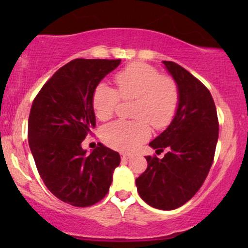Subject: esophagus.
Returning a JSON list of instances; mask_svg holds the SVG:
<instances>
[{
    "label": "esophagus",
    "instance_id": "1",
    "mask_svg": "<svg viewBox=\"0 0 248 248\" xmlns=\"http://www.w3.org/2000/svg\"><path fill=\"white\" fill-rule=\"evenodd\" d=\"M132 155L128 154H122V160H127V159H130Z\"/></svg>",
    "mask_w": 248,
    "mask_h": 248
}]
</instances>
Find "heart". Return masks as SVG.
I'll list each match as a JSON object with an SVG mask.
<instances>
[{"instance_id": "heart-1", "label": "heart", "mask_w": 248, "mask_h": 248, "mask_svg": "<svg viewBox=\"0 0 248 248\" xmlns=\"http://www.w3.org/2000/svg\"><path fill=\"white\" fill-rule=\"evenodd\" d=\"M117 90L109 84H97L93 93V107L100 121L114 115L120 97L135 99L134 117L137 121H116L104 127L103 140L110 148L130 152L150 137V126H168L174 120L179 105L177 83L171 78L161 76L154 66L133 62L115 76Z\"/></svg>"}]
</instances>
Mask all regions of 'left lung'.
<instances>
[{"mask_svg": "<svg viewBox=\"0 0 248 248\" xmlns=\"http://www.w3.org/2000/svg\"><path fill=\"white\" fill-rule=\"evenodd\" d=\"M162 63L177 83L178 109L168 127L149 143L168 152L162 159L147 155L148 167L135 183L141 199L152 208L174 210L204 183L215 157L219 123L208 88L178 64Z\"/></svg>", "mask_w": 248, "mask_h": 248, "instance_id": "1", "label": "left lung"}]
</instances>
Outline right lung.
Wrapping results in <instances>:
<instances>
[{
  "mask_svg": "<svg viewBox=\"0 0 248 248\" xmlns=\"http://www.w3.org/2000/svg\"><path fill=\"white\" fill-rule=\"evenodd\" d=\"M121 60L77 59L54 73L33 100L28 140L46 187L71 205L90 206L109 191L120 154L99 143L87 154L81 143L96 126L93 93Z\"/></svg>",
  "mask_w": 248,
  "mask_h": 248,
  "instance_id": "right-lung-1",
  "label": "right lung"
}]
</instances>
